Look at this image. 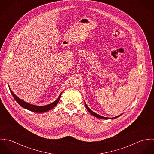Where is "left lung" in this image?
Segmentation results:
<instances>
[{"instance_id": "left-lung-1", "label": "left lung", "mask_w": 154, "mask_h": 154, "mask_svg": "<svg viewBox=\"0 0 154 154\" xmlns=\"http://www.w3.org/2000/svg\"><path fill=\"white\" fill-rule=\"evenodd\" d=\"M85 107L87 108V110H88V112H89L91 114L93 115L94 116H95V117H97V118L101 119H105V120H107V119H111V120H112V119H116V118L119 117V116H120L121 115H122V114H123V113H122V114H120V115H119V116H116V117H112V118H110V117H104V116H100V115H99V114H97V113L94 112V111H92V110H91V109H90L88 107V106L87 105V104L85 103Z\"/></svg>"}]
</instances>
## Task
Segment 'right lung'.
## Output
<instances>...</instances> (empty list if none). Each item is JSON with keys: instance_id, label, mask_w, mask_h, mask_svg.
Masks as SVG:
<instances>
[{"instance_id": "1", "label": "right lung", "mask_w": 154, "mask_h": 154, "mask_svg": "<svg viewBox=\"0 0 154 154\" xmlns=\"http://www.w3.org/2000/svg\"><path fill=\"white\" fill-rule=\"evenodd\" d=\"M8 87H9V90L11 91V93L12 94V95L14 97V99L18 103V104L20 106H21L22 107L26 109V110H29V111H33V112H46L47 111L51 110L53 108H54L59 103V100H60L61 95H62V92H61L60 95L59 96L58 98L55 101H54L53 103H51L50 104H48V105H46V106H35V105L31 104H29L28 103H26V102L23 101L22 100L20 99L19 97H18L12 92V91L11 90V89L9 85H8Z\"/></svg>"}]
</instances>
